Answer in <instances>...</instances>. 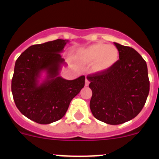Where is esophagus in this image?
Here are the masks:
<instances>
[{"mask_svg":"<svg viewBox=\"0 0 159 159\" xmlns=\"http://www.w3.org/2000/svg\"><path fill=\"white\" fill-rule=\"evenodd\" d=\"M89 84H90V82H89V80H88V79L86 78V80H85V86H88V85H89Z\"/></svg>","mask_w":159,"mask_h":159,"instance_id":"1","label":"esophagus"}]
</instances>
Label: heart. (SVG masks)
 I'll return each instance as SVG.
<instances>
[{
	"label": "heart",
	"mask_w": 159,
	"mask_h": 159,
	"mask_svg": "<svg viewBox=\"0 0 159 159\" xmlns=\"http://www.w3.org/2000/svg\"><path fill=\"white\" fill-rule=\"evenodd\" d=\"M119 59V52L116 46L101 43L80 49L77 52L79 62L84 65L94 64L97 71L109 70L116 65Z\"/></svg>",
	"instance_id": "b5f03b06"
}]
</instances>
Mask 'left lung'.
I'll return each instance as SVG.
<instances>
[{
    "instance_id": "8db88e82",
    "label": "left lung",
    "mask_w": 159,
    "mask_h": 159,
    "mask_svg": "<svg viewBox=\"0 0 159 159\" xmlns=\"http://www.w3.org/2000/svg\"><path fill=\"white\" fill-rule=\"evenodd\" d=\"M119 60L104 71L88 75L92 91L90 108L95 119L111 125L130 121L139 114L150 91L147 63L134 48L114 43Z\"/></svg>"
}]
</instances>
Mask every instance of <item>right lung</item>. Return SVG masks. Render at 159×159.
Masks as SVG:
<instances>
[{"label":"right lung","instance_id":"1","mask_svg":"<svg viewBox=\"0 0 159 159\" xmlns=\"http://www.w3.org/2000/svg\"><path fill=\"white\" fill-rule=\"evenodd\" d=\"M67 42L57 39L30 46L15 64L11 86L15 104L24 116L40 124L62 119L71 99L84 87V75L73 80L60 76L65 64L60 53ZM43 71L46 77L40 83Z\"/></svg>","mask_w":159,"mask_h":159}]
</instances>
